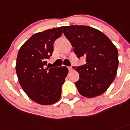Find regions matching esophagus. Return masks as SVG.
<instances>
[{"label": "esophagus", "instance_id": "34e87169", "mask_svg": "<svg viewBox=\"0 0 130 130\" xmlns=\"http://www.w3.org/2000/svg\"><path fill=\"white\" fill-rule=\"evenodd\" d=\"M72 70H73V69H72V67H69V72H71V71H72Z\"/></svg>", "mask_w": 130, "mask_h": 130}]
</instances>
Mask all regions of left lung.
I'll list each match as a JSON object with an SVG mask.
<instances>
[{
	"label": "left lung",
	"mask_w": 130,
	"mask_h": 130,
	"mask_svg": "<svg viewBox=\"0 0 130 130\" xmlns=\"http://www.w3.org/2000/svg\"><path fill=\"white\" fill-rule=\"evenodd\" d=\"M63 29L77 58H86L85 65L72 67L79 74L75 83L79 94L89 98L103 94L117 74V48L105 34L91 27L70 25Z\"/></svg>",
	"instance_id": "obj_1"
}]
</instances>
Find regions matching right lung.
<instances>
[{
	"instance_id": "right-lung-1",
	"label": "right lung",
	"mask_w": 130,
	"mask_h": 130,
	"mask_svg": "<svg viewBox=\"0 0 130 130\" xmlns=\"http://www.w3.org/2000/svg\"><path fill=\"white\" fill-rule=\"evenodd\" d=\"M62 32L60 27L35 34L18 53L16 72L19 83L29 98L40 105H53L59 100L61 86L68 74L65 66L46 67V60L54 51V42Z\"/></svg>"
}]
</instances>
